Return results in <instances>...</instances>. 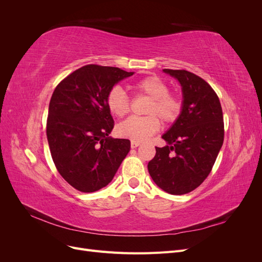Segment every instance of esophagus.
I'll list each match as a JSON object with an SVG mask.
<instances>
[{
    "mask_svg": "<svg viewBox=\"0 0 262 262\" xmlns=\"http://www.w3.org/2000/svg\"><path fill=\"white\" fill-rule=\"evenodd\" d=\"M139 145H141V142H139V141H131V147L132 148H136Z\"/></svg>",
    "mask_w": 262,
    "mask_h": 262,
    "instance_id": "34e87169",
    "label": "esophagus"
}]
</instances>
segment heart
Here are the masks:
<instances>
[{"instance_id": "1", "label": "heart", "mask_w": 262, "mask_h": 262, "mask_svg": "<svg viewBox=\"0 0 262 262\" xmlns=\"http://www.w3.org/2000/svg\"><path fill=\"white\" fill-rule=\"evenodd\" d=\"M128 89L137 96L149 98L145 108V117H131L118 125L117 131L123 138L133 141H143L161 128V121L169 124L180 117L184 102L177 94L169 92V87L161 77L150 75L134 81ZM109 112L118 118H122L130 112V99L119 86L109 91L107 98Z\"/></svg>"}]
</instances>
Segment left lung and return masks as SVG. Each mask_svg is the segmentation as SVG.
Segmentation results:
<instances>
[{
    "label": "left lung",
    "mask_w": 262,
    "mask_h": 262,
    "mask_svg": "<svg viewBox=\"0 0 262 262\" xmlns=\"http://www.w3.org/2000/svg\"><path fill=\"white\" fill-rule=\"evenodd\" d=\"M182 86L184 108L163 139L164 147L147 169L155 184L170 194H185L209 176L224 141V121L219 96L203 78L186 70L164 69Z\"/></svg>",
    "instance_id": "8db88e82"
}]
</instances>
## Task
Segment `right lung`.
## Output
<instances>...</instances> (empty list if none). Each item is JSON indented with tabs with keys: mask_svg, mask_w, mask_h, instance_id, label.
<instances>
[{
	"mask_svg": "<svg viewBox=\"0 0 262 262\" xmlns=\"http://www.w3.org/2000/svg\"><path fill=\"white\" fill-rule=\"evenodd\" d=\"M132 74L87 64L63 78L52 94L47 118L50 153L60 175L78 191L106 187L129 153V140L108 137L115 122L106 98L116 83Z\"/></svg>",
	"mask_w": 262,
	"mask_h": 262,
	"instance_id": "right-lung-1",
	"label": "right lung"
}]
</instances>
